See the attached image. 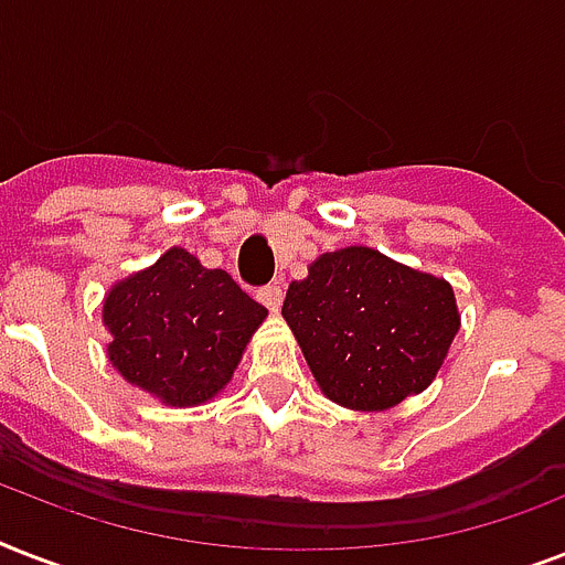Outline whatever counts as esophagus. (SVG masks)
Wrapping results in <instances>:
<instances>
[{"label":"esophagus","mask_w":565,"mask_h":565,"mask_svg":"<svg viewBox=\"0 0 565 565\" xmlns=\"http://www.w3.org/2000/svg\"><path fill=\"white\" fill-rule=\"evenodd\" d=\"M257 299H260V305H266V308L275 313V310L281 308V301H284L281 284H266V287H260V290H257Z\"/></svg>","instance_id":"1"}]
</instances>
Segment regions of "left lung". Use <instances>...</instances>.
Listing matches in <instances>:
<instances>
[{"label":"left lung","mask_w":565,"mask_h":565,"mask_svg":"<svg viewBox=\"0 0 565 565\" xmlns=\"http://www.w3.org/2000/svg\"><path fill=\"white\" fill-rule=\"evenodd\" d=\"M281 317L322 395L366 413L428 390L460 331L446 278L370 246L319 255L287 287Z\"/></svg>","instance_id":"obj_1"}]
</instances>
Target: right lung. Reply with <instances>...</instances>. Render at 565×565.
I'll use <instances>...</instances> for the list:
<instances>
[{
  "instance_id": "right-lung-1",
  "label": "right lung",
  "mask_w": 565,
  "mask_h": 565,
  "mask_svg": "<svg viewBox=\"0 0 565 565\" xmlns=\"http://www.w3.org/2000/svg\"><path fill=\"white\" fill-rule=\"evenodd\" d=\"M264 319V305L225 269H207L181 246L114 284L102 301L110 366L170 407L220 395Z\"/></svg>"
}]
</instances>
